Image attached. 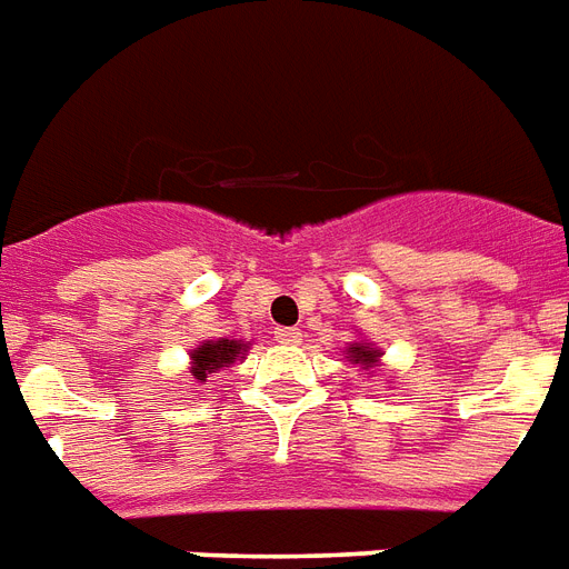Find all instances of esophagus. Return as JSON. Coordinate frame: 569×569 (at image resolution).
Returning a JSON list of instances; mask_svg holds the SVG:
<instances>
[{"mask_svg": "<svg viewBox=\"0 0 569 569\" xmlns=\"http://www.w3.org/2000/svg\"><path fill=\"white\" fill-rule=\"evenodd\" d=\"M274 337H277V342H283V346H295V342H301V331H298V328H277Z\"/></svg>", "mask_w": 569, "mask_h": 569, "instance_id": "esophagus-1", "label": "esophagus"}]
</instances>
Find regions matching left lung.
Instances as JSON below:
<instances>
[{
  "label": "left lung",
  "instance_id": "left-lung-1",
  "mask_svg": "<svg viewBox=\"0 0 569 569\" xmlns=\"http://www.w3.org/2000/svg\"><path fill=\"white\" fill-rule=\"evenodd\" d=\"M349 361L352 363H361L363 370H367V367H372V363L379 361L381 358V352L379 349H372L370 342H352V346H349Z\"/></svg>",
  "mask_w": 569,
  "mask_h": 569
}]
</instances>
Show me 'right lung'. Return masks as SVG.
Segmentation results:
<instances>
[{
    "label": "right lung",
    "instance_id": "add662e5",
    "mask_svg": "<svg viewBox=\"0 0 569 569\" xmlns=\"http://www.w3.org/2000/svg\"><path fill=\"white\" fill-rule=\"evenodd\" d=\"M244 352L247 342L241 340H227V337H220V340H206L199 349L190 352V372H193V379L197 381H206L208 372H217L220 367L236 363Z\"/></svg>",
    "mask_w": 569,
    "mask_h": 569
}]
</instances>
